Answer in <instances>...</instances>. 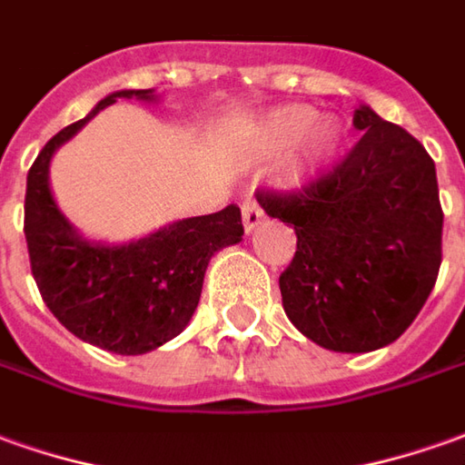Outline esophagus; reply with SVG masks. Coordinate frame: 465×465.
Wrapping results in <instances>:
<instances>
[{
  "label": "esophagus",
  "mask_w": 465,
  "mask_h": 465,
  "mask_svg": "<svg viewBox=\"0 0 465 465\" xmlns=\"http://www.w3.org/2000/svg\"><path fill=\"white\" fill-rule=\"evenodd\" d=\"M263 223L265 213L258 207V202H245V204H242V227H245V232L251 235L252 230H258Z\"/></svg>",
  "instance_id": "1"
}]
</instances>
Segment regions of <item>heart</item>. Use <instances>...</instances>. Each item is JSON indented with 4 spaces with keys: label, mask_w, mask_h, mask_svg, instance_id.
<instances>
[{
    "label": "heart",
    "mask_w": 465,
    "mask_h": 465,
    "mask_svg": "<svg viewBox=\"0 0 465 465\" xmlns=\"http://www.w3.org/2000/svg\"><path fill=\"white\" fill-rule=\"evenodd\" d=\"M344 124L339 118H319L312 105H278L268 111L245 134L248 152L265 162H278L288 153L281 184L299 190L309 184L334 162L344 146Z\"/></svg>",
    "instance_id": "heart-1"
}]
</instances>
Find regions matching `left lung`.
<instances>
[{"instance_id": "8db88e82", "label": "left lung", "mask_w": 465, "mask_h": 465, "mask_svg": "<svg viewBox=\"0 0 465 465\" xmlns=\"http://www.w3.org/2000/svg\"><path fill=\"white\" fill-rule=\"evenodd\" d=\"M354 129L364 136L329 174L291 194H255L299 238L278 278L291 324L347 354L387 347L415 322L443 238L435 164L420 141L370 105L354 111Z\"/></svg>"}]
</instances>
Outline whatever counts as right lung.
I'll use <instances>...</instances> for the list:
<instances>
[{"instance_id": "1", "label": "right lung", "mask_w": 465, "mask_h": 465, "mask_svg": "<svg viewBox=\"0 0 465 465\" xmlns=\"http://www.w3.org/2000/svg\"><path fill=\"white\" fill-rule=\"evenodd\" d=\"M118 98L153 104L156 93H111L88 116L45 143L27 174L25 238L35 283L57 322L93 347L129 357L182 334L200 303L210 258L242 240V220L238 204H227L220 213L177 220L124 245L83 238L53 197L50 162L65 141Z\"/></svg>"}]
</instances>
